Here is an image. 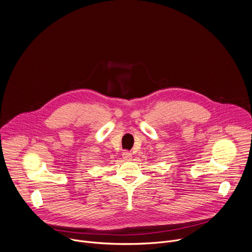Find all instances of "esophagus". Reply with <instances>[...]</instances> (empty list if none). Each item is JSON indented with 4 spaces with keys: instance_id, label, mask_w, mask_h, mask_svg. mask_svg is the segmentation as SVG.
Returning a JSON list of instances; mask_svg holds the SVG:
<instances>
[{
    "instance_id": "1",
    "label": "esophagus",
    "mask_w": 252,
    "mask_h": 252,
    "mask_svg": "<svg viewBox=\"0 0 252 252\" xmlns=\"http://www.w3.org/2000/svg\"><path fill=\"white\" fill-rule=\"evenodd\" d=\"M123 158H124V159H126V160H130L132 157H131L130 152H128V151H125V152L123 153Z\"/></svg>"
}]
</instances>
